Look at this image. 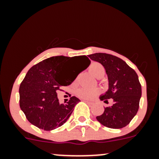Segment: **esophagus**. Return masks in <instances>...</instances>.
I'll return each mask as SVG.
<instances>
[{
    "instance_id": "obj_1",
    "label": "esophagus",
    "mask_w": 159,
    "mask_h": 159,
    "mask_svg": "<svg viewBox=\"0 0 159 159\" xmlns=\"http://www.w3.org/2000/svg\"><path fill=\"white\" fill-rule=\"evenodd\" d=\"M84 101L85 102H87V104H90V105H92L93 102H89V101H87V100H84Z\"/></svg>"
}]
</instances>
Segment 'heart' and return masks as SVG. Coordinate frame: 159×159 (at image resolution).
Wrapping results in <instances>:
<instances>
[{"label":"heart","mask_w":159,"mask_h":159,"mask_svg":"<svg viewBox=\"0 0 159 159\" xmlns=\"http://www.w3.org/2000/svg\"><path fill=\"white\" fill-rule=\"evenodd\" d=\"M89 69L91 73L97 78H102L105 74V69L104 66L98 62H93L91 63ZM98 93H99V90L97 88L88 89L85 87H81V88L77 89L75 91L76 96L84 99H91Z\"/></svg>","instance_id":"obj_1"}]
</instances>
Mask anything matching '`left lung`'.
I'll return each mask as SVG.
<instances>
[{
  "label": "left lung",
  "mask_w": 159,
  "mask_h": 159,
  "mask_svg": "<svg viewBox=\"0 0 159 159\" xmlns=\"http://www.w3.org/2000/svg\"><path fill=\"white\" fill-rule=\"evenodd\" d=\"M89 57L104 66L108 78L109 89L100 99L105 103H108V100L113 102L96 119L111 129L126 126L139 108L141 85L138 75L125 61L112 54L96 53Z\"/></svg>",
  "instance_id": "left-lung-1"
}]
</instances>
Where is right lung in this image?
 I'll return each mask as SVG.
<instances>
[{
  "label": "right lung",
  "mask_w": 159,
  "mask_h": 159,
  "mask_svg": "<svg viewBox=\"0 0 159 159\" xmlns=\"http://www.w3.org/2000/svg\"><path fill=\"white\" fill-rule=\"evenodd\" d=\"M81 60L80 72L72 74V67ZM87 56L76 57L55 56L47 58L28 70L19 87V105L30 123L45 131H51L64 124L80 102L72 96L66 103L57 98V90L62 86L73 82L78 75L89 66Z\"/></svg>",
  "instance_id": "obj_1"
}]
</instances>
